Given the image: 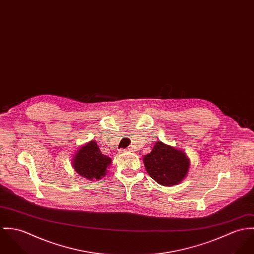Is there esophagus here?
Segmentation results:
<instances>
[{"instance_id":"obj_1","label":"esophagus","mask_w":254,"mask_h":254,"mask_svg":"<svg viewBox=\"0 0 254 254\" xmlns=\"http://www.w3.org/2000/svg\"><path fill=\"white\" fill-rule=\"evenodd\" d=\"M123 152H124V153H128V152H132V149H130V148H127V149L123 150Z\"/></svg>"}]
</instances>
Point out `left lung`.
Here are the masks:
<instances>
[{
    "label": "left lung",
    "instance_id": "8db88e82",
    "mask_svg": "<svg viewBox=\"0 0 254 254\" xmlns=\"http://www.w3.org/2000/svg\"><path fill=\"white\" fill-rule=\"evenodd\" d=\"M143 163L148 174L160 185L174 186L187 176L190 159L180 149L157 141L152 151L145 155Z\"/></svg>",
    "mask_w": 254,
    "mask_h": 254
}]
</instances>
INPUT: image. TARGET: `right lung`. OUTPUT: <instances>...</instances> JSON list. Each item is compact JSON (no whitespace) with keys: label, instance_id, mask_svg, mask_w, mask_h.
<instances>
[{"label":"right lung","instance_id":"1","mask_svg":"<svg viewBox=\"0 0 254 254\" xmlns=\"http://www.w3.org/2000/svg\"><path fill=\"white\" fill-rule=\"evenodd\" d=\"M112 164L111 158L101 153L97 143L88 141L81 146L72 158V167L85 179L100 180L106 175Z\"/></svg>","mask_w":254,"mask_h":254}]
</instances>
